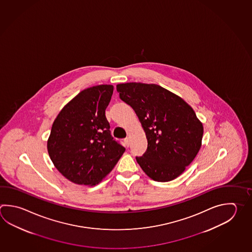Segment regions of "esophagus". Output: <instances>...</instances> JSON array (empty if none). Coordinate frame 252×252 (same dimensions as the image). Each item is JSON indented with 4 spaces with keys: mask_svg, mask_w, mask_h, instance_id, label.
I'll use <instances>...</instances> for the list:
<instances>
[{
    "mask_svg": "<svg viewBox=\"0 0 252 252\" xmlns=\"http://www.w3.org/2000/svg\"><path fill=\"white\" fill-rule=\"evenodd\" d=\"M124 142H125V144H126V147H129V138H126V139L124 140Z\"/></svg>",
    "mask_w": 252,
    "mask_h": 252,
    "instance_id": "esophagus-1",
    "label": "esophagus"
}]
</instances>
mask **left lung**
<instances>
[{"label": "left lung", "instance_id": "obj_1", "mask_svg": "<svg viewBox=\"0 0 252 252\" xmlns=\"http://www.w3.org/2000/svg\"><path fill=\"white\" fill-rule=\"evenodd\" d=\"M146 133L148 147L136 161L152 180L168 182L180 176L201 146L203 126L194 110L179 96L155 84L117 86Z\"/></svg>", "mask_w": 252, "mask_h": 252}]
</instances>
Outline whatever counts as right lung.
Here are the masks:
<instances>
[{"label": "right lung", "instance_id": "add662e5", "mask_svg": "<svg viewBox=\"0 0 252 252\" xmlns=\"http://www.w3.org/2000/svg\"><path fill=\"white\" fill-rule=\"evenodd\" d=\"M112 94L110 85L85 89L53 122L48 139L49 156L62 176L76 185L98 184L126 151L111 135L105 116Z\"/></svg>", "mask_w": 252, "mask_h": 252}]
</instances>
